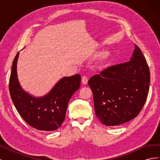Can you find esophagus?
<instances>
[{
  "label": "esophagus",
  "instance_id": "34e87169",
  "mask_svg": "<svg viewBox=\"0 0 160 160\" xmlns=\"http://www.w3.org/2000/svg\"><path fill=\"white\" fill-rule=\"evenodd\" d=\"M81 82L83 84H87V83H88V78L86 76H83V77H82Z\"/></svg>",
  "mask_w": 160,
  "mask_h": 160
}]
</instances>
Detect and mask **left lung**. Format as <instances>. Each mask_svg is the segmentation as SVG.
Segmentation results:
<instances>
[{
  "mask_svg": "<svg viewBox=\"0 0 160 160\" xmlns=\"http://www.w3.org/2000/svg\"><path fill=\"white\" fill-rule=\"evenodd\" d=\"M149 83L146 58L135 45L129 61L108 67L89 79L97 118L107 126L136 118L146 103Z\"/></svg>",
  "mask_w": 160,
  "mask_h": 160,
  "instance_id": "1",
  "label": "left lung"
}]
</instances>
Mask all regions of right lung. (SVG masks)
<instances>
[{"mask_svg":"<svg viewBox=\"0 0 160 160\" xmlns=\"http://www.w3.org/2000/svg\"><path fill=\"white\" fill-rule=\"evenodd\" d=\"M18 55L19 52L13 60L9 79V91L14 107L32 128L47 132L57 129L64 122L71 96L80 88L81 75L65 77L49 93L35 98L23 90L19 83L17 71Z\"/></svg>","mask_w":160,"mask_h":160,"instance_id":"right-lung-1","label":"right lung"}]
</instances>
